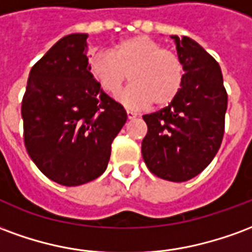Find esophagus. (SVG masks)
I'll return each instance as SVG.
<instances>
[{"mask_svg": "<svg viewBox=\"0 0 252 252\" xmlns=\"http://www.w3.org/2000/svg\"><path fill=\"white\" fill-rule=\"evenodd\" d=\"M126 116H128V119H129V120H133V119H136L137 117V113L132 112V110H126Z\"/></svg>", "mask_w": 252, "mask_h": 252, "instance_id": "34e87169", "label": "esophagus"}]
</instances>
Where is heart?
I'll list each match as a JSON object with an SVG mask.
<instances>
[{
  "label": "heart",
  "mask_w": 252,
  "mask_h": 252,
  "mask_svg": "<svg viewBox=\"0 0 252 252\" xmlns=\"http://www.w3.org/2000/svg\"><path fill=\"white\" fill-rule=\"evenodd\" d=\"M89 70L108 94L117 93L129 77L132 83L117 97L128 108L170 104L184 82L178 55L144 35L121 40L110 52L95 54L89 61Z\"/></svg>",
  "instance_id": "1"
}]
</instances>
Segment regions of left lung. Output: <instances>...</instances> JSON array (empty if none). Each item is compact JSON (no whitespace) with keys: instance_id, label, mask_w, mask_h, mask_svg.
Instances as JSON below:
<instances>
[{"instance_id":"obj_1","label":"left lung","mask_w":252,"mask_h":252,"mask_svg":"<svg viewBox=\"0 0 252 252\" xmlns=\"http://www.w3.org/2000/svg\"><path fill=\"white\" fill-rule=\"evenodd\" d=\"M184 66V82L169 106L143 119L148 126L143 159L159 178L185 182L211 163L220 148L227 92L219 63L188 36H171Z\"/></svg>"}]
</instances>
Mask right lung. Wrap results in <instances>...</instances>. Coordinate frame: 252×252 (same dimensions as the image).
<instances>
[{
	"label": "right lung",
	"instance_id": "obj_1",
	"mask_svg": "<svg viewBox=\"0 0 252 252\" xmlns=\"http://www.w3.org/2000/svg\"><path fill=\"white\" fill-rule=\"evenodd\" d=\"M88 35L62 37L33 64L21 116L31 159L47 178L78 186L98 178L126 121L123 105L89 70Z\"/></svg>",
	"mask_w": 252,
	"mask_h": 252
}]
</instances>
